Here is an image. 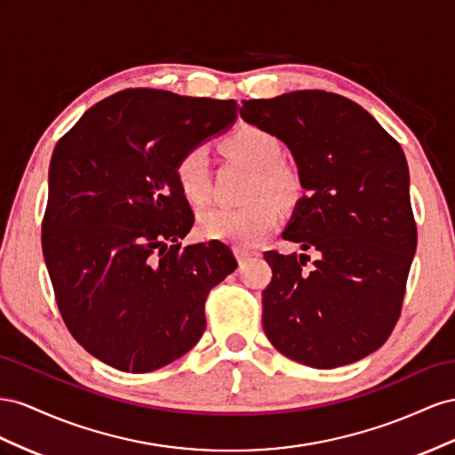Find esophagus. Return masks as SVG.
I'll list each match as a JSON object with an SVG mask.
<instances>
[{"label": "esophagus", "mask_w": 455, "mask_h": 455, "mask_svg": "<svg viewBox=\"0 0 455 455\" xmlns=\"http://www.w3.org/2000/svg\"><path fill=\"white\" fill-rule=\"evenodd\" d=\"M236 257H238V263L243 265L251 257V253L250 251H243V250H236Z\"/></svg>", "instance_id": "obj_1"}]
</instances>
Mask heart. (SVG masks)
<instances>
[{
  "label": "heart",
  "mask_w": 455,
  "mask_h": 455,
  "mask_svg": "<svg viewBox=\"0 0 455 455\" xmlns=\"http://www.w3.org/2000/svg\"><path fill=\"white\" fill-rule=\"evenodd\" d=\"M220 148L227 158L251 172L245 200L238 210L210 207L198 215V235L205 240L227 242L238 250L261 243L280 220V205L291 207L301 198V179L280 162L282 147L275 135L255 125H243L228 135ZM180 192L192 204H202L210 194V160L204 147H194L175 165Z\"/></svg>",
  "instance_id": "obj_1"
}]
</instances>
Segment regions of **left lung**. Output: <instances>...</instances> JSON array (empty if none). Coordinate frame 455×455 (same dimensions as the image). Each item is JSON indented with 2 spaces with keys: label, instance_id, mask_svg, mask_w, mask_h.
I'll return each instance as SVG.
<instances>
[{
  "label": "left lung",
  "instance_id": "1",
  "mask_svg": "<svg viewBox=\"0 0 455 455\" xmlns=\"http://www.w3.org/2000/svg\"><path fill=\"white\" fill-rule=\"evenodd\" d=\"M242 120L290 148L305 196L282 236L303 253L267 251L263 328L283 356L331 370L391 335L418 243L398 142L356 102L326 91L242 100ZM315 251V267L305 271Z\"/></svg>",
  "mask_w": 455,
  "mask_h": 455
}]
</instances>
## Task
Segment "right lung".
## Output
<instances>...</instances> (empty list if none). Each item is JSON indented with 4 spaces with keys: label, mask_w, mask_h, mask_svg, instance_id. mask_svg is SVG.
Here are the masks:
<instances>
[{
    "label": "right lung",
    "mask_w": 455,
    "mask_h": 455,
    "mask_svg": "<svg viewBox=\"0 0 455 455\" xmlns=\"http://www.w3.org/2000/svg\"><path fill=\"white\" fill-rule=\"evenodd\" d=\"M236 100L125 89L91 107L53 150L44 257L64 323L89 355L132 373L187 355L205 297L238 267L220 242L183 250L194 215L180 156L227 132Z\"/></svg>",
    "instance_id": "obj_1"
}]
</instances>
